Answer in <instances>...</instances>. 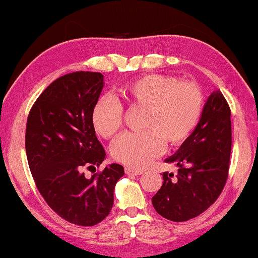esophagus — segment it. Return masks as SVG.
<instances>
[{"mask_svg": "<svg viewBox=\"0 0 258 258\" xmlns=\"http://www.w3.org/2000/svg\"><path fill=\"white\" fill-rule=\"evenodd\" d=\"M125 174L126 175H141V174H143V172L142 170H137V169L130 168V167H126Z\"/></svg>", "mask_w": 258, "mask_h": 258, "instance_id": "esophagus-1", "label": "esophagus"}]
</instances>
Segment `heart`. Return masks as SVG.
Listing matches in <instances>:
<instances>
[{
  "label": "heart",
  "mask_w": 258,
  "mask_h": 258,
  "mask_svg": "<svg viewBox=\"0 0 258 258\" xmlns=\"http://www.w3.org/2000/svg\"><path fill=\"white\" fill-rule=\"evenodd\" d=\"M130 106H145L142 133L123 134L113 142L117 161L145 168L165 148L182 143L197 128L203 113V95L193 83L165 75H147L119 89ZM123 106L115 97L102 96L93 105L91 122L100 136L112 137L122 126Z\"/></svg>",
  "instance_id": "obj_1"
}]
</instances>
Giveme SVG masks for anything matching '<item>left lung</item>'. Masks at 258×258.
<instances>
[{
  "mask_svg": "<svg viewBox=\"0 0 258 258\" xmlns=\"http://www.w3.org/2000/svg\"><path fill=\"white\" fill-rule=\"evenodd\" d=\"M231 111L219 90L204 104L197 128L165 162L179 167L178 174L163 172V183L152 198L154 209L172 222L202 215L224 188L231 153Z\"/></svg>",
  "mask_w": 258,
  "mask_h": 258,
  "instance_id": "obj_1",
  "label": "left lung"
}]
</instances>
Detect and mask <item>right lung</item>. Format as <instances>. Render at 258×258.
Returning <instances> with one entry per match:
<instances>
[{"label": "right lung", "mask_w": 258, "mask_h": 258, "mask_svg": "<svg viewBox=\"0 0 258 258\" xmlns=\"http://www.w3.org/2000/svg\"><path fill=\"white\" fill-rule=\"evenodd\" d=\"M103 88L102 73L60 77L39 96L27 119L26 153L35 185L56 215L76 225L93 226L109 215L113 189L124 175L118 163L91 178L83 173L105 159L91 122Z\"/></svg>", "instance_id": "add662e5"}]
</instances>
